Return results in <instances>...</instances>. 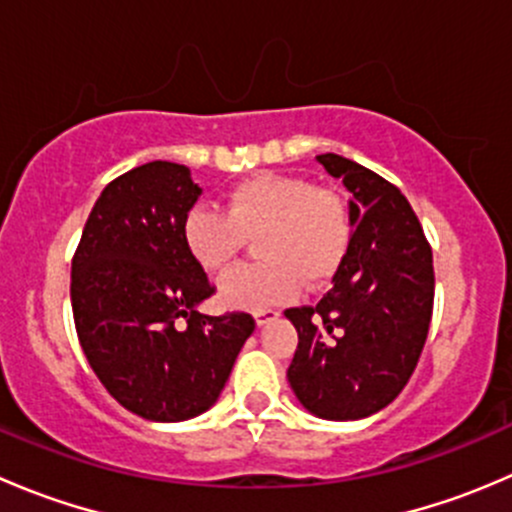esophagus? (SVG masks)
I'll return each instance as SVG.
<instances>
[{"instance_id": "1", "label": "esophagus", "mask_w": 512, "mask_h": 512, "mask_svg": "<svg viewBox=\"0 0 512 512\" xmlns=\"http://www.w3.org/2000/svg\"><path fill=\"white\" fill-rule=\"evenodd\" d=\"M277 317H280V312H277V309H270V307L255 309V322H257V327H265V324L275 322Z\"/></svg>"}]
</instances>
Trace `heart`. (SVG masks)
Instances as JSON below:
<instances>
[{
	"instance_id": "1",
	"label": "heart",
	"mask_w": 512,
	"mask_h": 512,
	"mask_svg": "<svg viewBox=\"0 0 512 512\" xmlns=\"http://www.w3.org/2000/svg\"><path fill=\"white\" fill-rule=\"evenodd\" d=\"M255 235L262 262L235 267L220 280L227 307L280 304L302 282L317 287L332 280L347 257L352 220L334 190L282 173L250 175L227 190L225 210L195 205L183 220L185 247L205 272L225 270Z\"/></svg>"
}]
</instances>
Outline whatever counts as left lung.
<instances>
[{
	"label": "left lung",
	"mask_w": 512,
	"mask_h": 512,
	"mask_svg": "<svg viewBox=\"0 0 512 512\" xmlns=\"http://www.w3.org/2000/svg\"><path fill=\"white\" fill-rule=\"evenodd\" d=\"M317 160L354 195V232L317 307L285 312L299 334L287 379L314 416L356 421L389 406L414 374L433 312V255L396 185L337 153Z\"/></svg>",
	"instance_id": "left-lung-1"
}]
</instances>
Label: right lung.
<instances>
[{
	"label": "right lung",
	"mask_w": 512,
	"mask_h": 512,
	"mask_svg": "<svg viewBox=\"0 0 512 512\" xmlns=\"http://www.w3.org/2000/svg\"><path fill=\"white\" fill-rule=\"evenodd\" d=\"M200 193L190 170L168 160L118 175L98 195L71 260L81 349L108 394L148 421L208 411L255 332L247 312H198L215 292L183 240Z\"/></svg>",
	"instance_id": "obj_1"
}]
</instances>
